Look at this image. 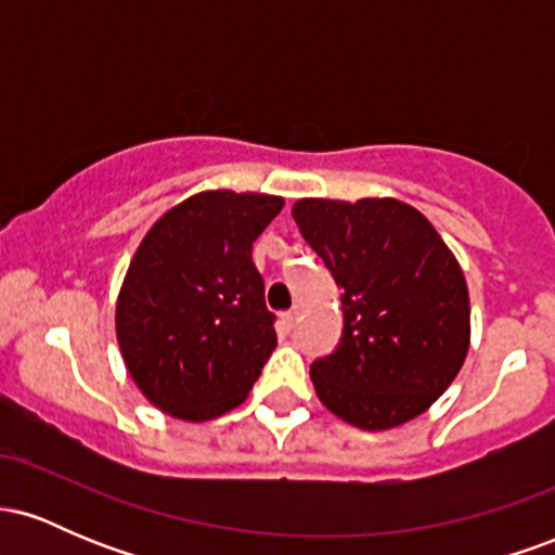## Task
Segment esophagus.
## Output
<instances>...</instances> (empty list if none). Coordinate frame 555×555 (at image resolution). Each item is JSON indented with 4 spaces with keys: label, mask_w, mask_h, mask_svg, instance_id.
I'll list each match as a JSON object with an SVG mask.
<instances>
[{
    "label": "esophagus",
    "mask_w": 555,
    "mask_h": 555,
    "mask_svg": "<svg viewBox=\"0 0 555 555\" xmlns=\"http://www.w3.org/2000/svg\"><path fill=\"white\" fill-rule=\"evenodd\" d=\"M297 318H299V310H297V308H295V310H289V313H284V315H282V323H284V328H286V331H292V328H295Z\"/></svg>",
    "instance_id": "esophagus-1"
}]
</instances>
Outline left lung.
Listing matches in <instances>:
<instances>
[{
	"instance_id": "8db88e82",
	"label": "left lung",
	"mask_w": 555,
	"mask_h": 555,
	"mask_svg": "<svg viewBox=\"0 0 555 555\" xmlns=\"http://www.w3.org/2000/svg\"><path fill=\"white\" fill-rule=\"evenodd\" d=\"M292 216L341 289L339 347L310 365L318 399L360 430L420 417L469 352L460 260L436 227L397 197H299Z\"/></svg>"
}]
</instances>
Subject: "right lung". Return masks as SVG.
Instances as JSON below:
<instances>
[{"label": "right lung", "mask_w": 555, "mask_h": 555, "mask_svg": "<svg viewBox=\"0 0 555 555\" xmlns=\"http://www.w3.org/2000/svg\"><path fill=\"white\" fill-rule=\"evenodd\" d=\"M284 197L203 190L140 240L114 328L125 367L156 410L206 423L240 406L276 349L253 242Z\"/></svg>", "instance_id": "add662e5"}]
</instances>
